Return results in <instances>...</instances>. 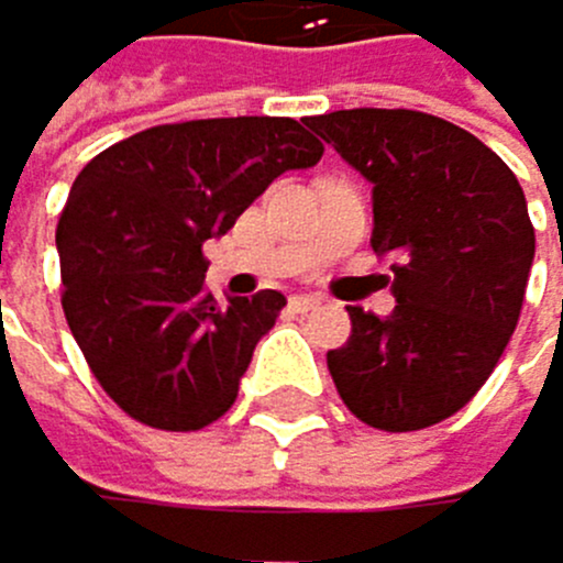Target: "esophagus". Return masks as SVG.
I'll return each mask as SVG.
<instances>
[{
  "label": "esophagus",
  "mask_w": 563,
  "mask_h": 563,
  "mask_svg": "<svg viewBox=\"0 0 563 563\" xmlns=\"http://www.w3.org/2000/svg\"><path fill=\"white\" fill-rule=\"evenodd\" d=\"M319 305H322V297H314V294H297V297H290V311H297V314L314 311Z\"/></svg>",
  "instance_id": "1"
}]
</instances>
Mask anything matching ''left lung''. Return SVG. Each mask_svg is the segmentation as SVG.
Listing matches in <instances>:
<instances>
[{"label":"left lung","instance_id":"8db88e82","mask_svg":"<svg viewBox=\"0 0 563 563\" xmlns=\"http://www.w3.org/2000/svg\"><path fill=\"white\" fill-rule=\"evenodd\" d=\"M308 125L375 185L371 249L396 273L393 314L346 308L329 375L371 428H431L479 393L519 325L537 252L522 185L473 132L423 111L353 108Z\"/></svg>","mask_w":563,"mask_h":563}]
</instances>
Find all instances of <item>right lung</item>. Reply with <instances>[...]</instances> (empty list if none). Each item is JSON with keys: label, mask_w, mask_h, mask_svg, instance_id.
Returning <instances> with one entry per match:
<instances>
[{"label": "right lung", "mask_w": 563, "mask_h": 563, "mask_svg": "<svg viewBox=\"0 0 563 563\" xmlns=\"http://www.w3.org/2000/svg\"><path fill=\"white\" fill-rule=\"evenodd\" d=\"M322 143L294 118L241 114L153 125L79 170L58 217L62 311L104 393L157 431H199L238 399L255 343L287 297L220 308L202 244Z\"/></svg>", "instance_id": "obj_1"}]
</instances>
